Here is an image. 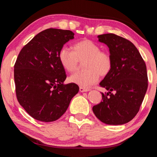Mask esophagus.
Instances as JSON below:
<instances>
[{"instance_id": "obj_1", "label": "esophagus", "mask_w": 157, "mask_h": 157, "mask_svg": "<svg viewBox=\"0 0 157 157\" xmlns=\"http://www.w3.org/2000/svg\"><path fill=\"white\" fill-rule=\"evenodd\" d=\"M79 90H80L81 92H88V91H90L89 89L84 88V87H80V88H79Z\"/></svg>"}]
</instances>
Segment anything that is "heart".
<instances>
[{"mask_svg": "<svg viewBox=\"0 0 157 157\" xmlns=\"http://www.w3.org/2000/svg\"><path fill=\"white\" fill-rule=\"evenodd\" d=\"M74 51L63 47L59 59L63 68L69 72L78 69L79 62H84L85 71L72 74L69 78L71 83L82 87H89L98 82L99 75L104 76L112 67V59L109 52L101 50L100 46L90 40H83L74 45Z\"/></svg>", "mask_w": 157, "mask_h": 157, "instance_id": "b5f03b06", "label": "heart"}]
</instances>
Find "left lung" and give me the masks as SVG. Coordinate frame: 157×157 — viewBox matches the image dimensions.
I'll use <instances>...</instances> for the list:
<instances>
[{
	"label": "left lung",
	"instance_id": "1",
	"mask_svg": "<svg viewBox=\"0 0 157 157\" xmlns=\"http://www.w3.org/2000/svg\"><path fill=\"white\" fill-rule=\"evenodd\" d=\"M98 38L109 48L112 67L99 83L109 92H102V101L92 110L105 124H125L136 116L144 101L148 85L146 65L130 40L114 34Z\"/></svg>",
	"mask_w": 157,
	"mask_h": 157
}]
</instances>
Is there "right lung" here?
<instances>
[{
    "instance_id": "add662e5",
    "label": "right lung",
    "mask_w": 157,
    "mask_h": 157,
    "mask_svg": "<svg viewBox=\"0 0 157 157\" xmlns=\"http://www.w3.org/2000/svg\"><path fill=\"white\" fill-rule=\"evenodd\" d=\"M70 30L47 29L25 45L14 65V81L18 101L30 116L43 122L54 121L68 108L79 87L64 84L65 69L59 53L74 38Z\"/></svg>"
}]
</instances>
